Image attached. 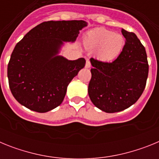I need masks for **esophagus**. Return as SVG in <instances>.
Segmentation results:
<instances>
[{
	"label": "esophagus",
	"mask_w": 159,
	"mask_h": 159,
	"mask_svg": "<svg viewBox=\"0 0 159 159\" xmlns=\"http://www.w3.org/2000/svg\"><path fill=\"white\" fill-rule=\"evenodd\" d=\"M85 67H86L87 68H89V67H91V62H90L89 60H87L86 64H85Z\"/></svg>",
	"instance_id": "1"
}]
</instances>
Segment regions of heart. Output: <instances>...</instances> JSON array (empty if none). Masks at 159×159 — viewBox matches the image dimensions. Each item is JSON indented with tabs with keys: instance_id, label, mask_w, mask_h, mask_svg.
Segmentation results:
<instances>
[{
	"instance_id": "obj_1",
	"label": "heart",
	"mask_w": 159,
	"mask_h": 159,
	"mask_svg": "<svg viewBox=\"0 0 159 159\" xmlns=\"http://www.w3.org/2000/svg\"><path fill=\"white\" fill-rule=\"evenodd\" d=\"M84 43L88 48L99 50L98 55L100 60L109 62L116 60L122 52L125 39L121 34L99 28L88 32Z\"/></svg>"
}]
</instances>
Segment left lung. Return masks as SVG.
<instances>
[{
  "instance_id": "8db88e82",
  "label": "left lung",
  "mask_w": 159,
  "mask_h": 159,
  "mask_svg": "<svg viewBox=\"0 0 159 159\" xmlns=\"http://www.w3.org/2000/svg\"><path fill=\"white\" fill-rule=\"evenodd\" d=\"M126 40L123 51L113 62L91 58L92 78L88 95L96 107L115 113L130 107L145 89L149 65L144 46L134 32L122 29Z\"/></svg>"
}]
</instances>
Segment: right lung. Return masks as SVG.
Here are the masks:
<instances>
[{"instance_id": "obj_1", "label": "right lung", "mask_w": 159, "mask_h": 159, "mask_svg": "<svg viewBox=\"0 0 159 159\" xmlns=\"http://www.w3.org/2000/svg\"><path fill=\"white\" fill-rule=\"evenodd\" d=\"M84 20L45 21L16 43L8 64V84L21 105L40 113L60 106L69 84L86 60L57 56L63 41H75Z\"/></svg>"}]
</instances>
